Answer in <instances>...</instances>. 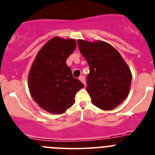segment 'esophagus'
<instances>
[{"mask_svg":"<svg viewBox=\"0 0 155 155\" xmlns=\"http://www.w3.org/2000/svg\"><path fill=\"white\" fill-rule=\"evenodd\" d=\"M79 80L83 83V84L85 85V79H84V76H80L79 77Z\"/></svg>","mask_w":155,"mask_h":155,"instance_id":"obj_1","label":"esophagus"}]
</instances>
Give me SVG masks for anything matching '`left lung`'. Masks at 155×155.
<instances>
[{
  "instance_id": "1",
  "label": "left lung",
  "mask_w": 155,
  "mask_h": 155,
  "mask_svg": "<svg viewBox=\"0 0 155 155\" xmlns=\"http://www.w3.org/2000/svg\"><path fill=\"white\" fill-rule=\"evenodd\" d=\"M81 53L89 65L87 91L91 102L102 110H112L128 96L132 74L124 58L104 41L78 39Z\"/></svg>"
}]
</instances>
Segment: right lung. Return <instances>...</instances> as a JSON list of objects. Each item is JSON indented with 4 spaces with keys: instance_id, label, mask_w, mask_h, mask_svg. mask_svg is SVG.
<instances>
[{
    "instance_id": "obj_1",
    "label": "right lung",
    "mask_w": 155,
    "mask_h": 155,
    "mask_svg": "<svg viewBox=\"0 0 155 155\" xmlns=\"http://www.w3.org/2000/svg\"><path fill=\"white\" fill-rule=\"evenodd\" d=\"M76 48L74 39L55 36L40 49L28 77L30 94L45 111L62 114L75 102V94L84 87L74 78L66 61Z\"/></svg>"
}]
</instances>
